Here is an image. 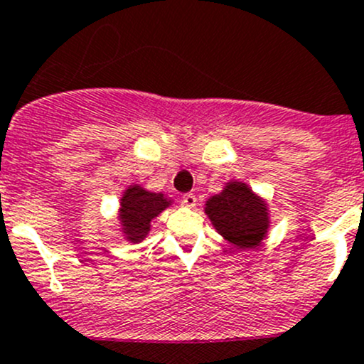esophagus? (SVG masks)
Here are the masks:
<instances>
[{
  "label": "esophagus",
  "instance_id": "esophagus-1",
  "mask_svg": "<svg viewBox=\"0 0 364 364\" xmlns=\"http://www.w3.org/2000/svg\"><path fill=\"white\" fill-rule=\"evenodd\" d=\"M181 200H183V204L188 205V208H196V204H197V197L193 196V193H185V196L181 197Z\"/></svg>",
  "mask_w": 364,
  "mask_h": 364
}]
</instances>
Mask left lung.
<instances>
[{
    "instance_id": "obj_1",
    "label": "left lung",
    "mask_w": 364,
    "mask_h": 364,
    "mask_svg": "<svg viewBox=\"0 0 364 364\" xmlns=\"http://www.w3.org/2000/svg\"><path fill=\"white\" fill-rule=\"evenodd\" d=\"M205 213L216 230L240 248H255L269 227L266 204L245 183H229L208 200Z\"/></svg>"
}]
</instances>
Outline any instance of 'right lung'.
I'll return each instance as SVG.
<instances>
[{
  "instance_id": "obj_1",
  "label": "right lung",
  "mask_w": 364,
  "mask_h": 364,
  "mask_svg": "<svg viewBox=\"0 0 364 364\" xmlns=\"http://www.w3.org/2000/svg\"><path fill=\"white\" fill-rule=\"evenodd\" d=\"M168 205L161 193H151L141 186H128L121 197V225L127 240L139 243L149 232V223Z\"/></svg>"
}]
</instances>
